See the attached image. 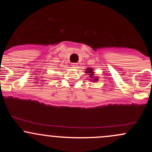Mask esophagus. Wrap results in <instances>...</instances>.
I'll list each match as a JSON object with an SVG mask.
<instances>
[{
	"label": "esophagus",
	"mask_w": 152,
	"mask_h": 152,
	"mask_svg": "<svg viewBox=\"0 0 152 152\" xmlns=\"http://www.w3.org/2000/svg\"><path fill=\"white\" fill-rule=\"evenodd\" d=\"M72 66L73 67H77L78 63H72Z\"/></svg>",
	"instance_id": "1"
}]
</instances>
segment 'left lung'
Returning <instances> with one entry per match:
<instances>
[{"label": "left lung", "mask_w": 152, "mask_h": 152, "mask_svg": "<svg viewBox=\"0 0 152 152\" xmlns=\"http://www.w3.org/2000/svg\"><path fill=\"white\" fill-rule=\"evenodd\" d=\"M86 73H90V78H91V79H93V73H94V72L93 71V70H92L91 68H88V69H87V71H86ZM97 80H98V77H96V79H93V80H92V81H97Z\"/></svg>", "instance_id": "1"}]
</instances>
